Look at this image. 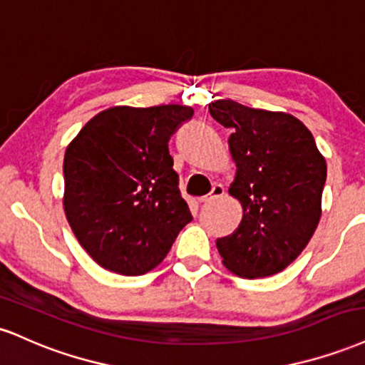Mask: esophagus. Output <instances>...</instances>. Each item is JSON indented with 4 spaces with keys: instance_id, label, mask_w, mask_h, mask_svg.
I'll use <instances>...</instances> for the list:
<instances>
[{
    "instance_id": "34e87169",
    "label": "esophagus",
    "mask_w": 365,
    "mask_h": 365,
    "mask_svg": "<svg viewBox=\"0 0 365 365\" xmlns=\"http://www.w3.org/2000/svg\"><path fill=\"white\" fill-rule=\"evenodd\" d=\"M224 195H225L224 186H222V184H213V187H212V191H210V195L203 196V198H201L200 201H201V203H212L213 200L220 198V196H224Z\"/></svg>"
}]
</instances>
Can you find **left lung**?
I'll return each mask as SVG.
<instances>
[{
    "label": "left lung",
    "mask_w": 365,
    "mask_h": 365,
    "mask_svg": "<svg viewBox=\"0 0 365 365\" xmlns=\"http://www.w3.org/2000/svg\"><path fill=\"white\" fill-rule=\"evenodd\" d=\"M208 110L232 131L237 170L229 192L242 205L237 229L217 239L222 263L242 278L275 275L301 255L319 224L327 160L294 115L230 98L212 102Z\"/></svg>",
    "instance_id": "8db88e82"
}]
</instances>
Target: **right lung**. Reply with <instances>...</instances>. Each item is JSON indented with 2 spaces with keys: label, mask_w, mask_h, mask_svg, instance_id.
Masks as SVG:
<instances>
[{
  "label": "right lung",
  "mask_w": 365,
  "mask_h": 365,
  "mask_svg": "<svg viewBox=\"0 0 365 365\" xmlns=\"http://www.w3.org/2000/svg\"><path fill=\"white\" fill-rule=\"evenodd\" d=\"M191 115V107L178 104L110 107L68 145L64 213L102 268L143 275L162 263L192 220L167 145Z\"/></svg>",
  "instance_id": "obj_1"
}]
</instances>
